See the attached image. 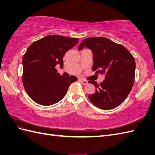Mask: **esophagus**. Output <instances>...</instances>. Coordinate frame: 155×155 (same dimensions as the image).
Returning <instances> with one entry per match:
<instances>
[{"instance_id": "34e87169", "label": "esophagus", "mask_w": 155, "mask_h": 155, "mask_svg": "<svg viewBox=\"0 0 155 155\" xmlns=\"http://www.w3.org/2000/svg\"><path fill=\"white\" fill-rule=\"evenodd\" d=\"M80 81L81 83V84L84 85H85L88 84L87 81H86L85 80H83V79H80Z\"/></svg>"}]
</instances>
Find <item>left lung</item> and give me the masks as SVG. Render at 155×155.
Listing matches in <instances>:
<instances>
[{
  "label": "left lung",
  "mask_w": 155,
  "mask_h": 155,
  "mask_svg": "<svg viewBox=\"0 0 155 155\" xmlns=\"http://www.w3.org/2000/svg\"><path fill=\"white\" fill-rule=\"evenodd\" d=\"M92 50L95 74L104 75L105 80L95 87V92L89 95V101L103 110L114 108L123 103L131 91L135 81V58L123 45L103 37H90L82 41L78 49Z\"/></svg>",
  "instance_id": "left-lung-1"
}]
</instances>
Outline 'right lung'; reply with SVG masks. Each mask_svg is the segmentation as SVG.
Returning a JSON list of instances; mask_svg holds the SVG:
<instances>
[{"label":"right lung","instance_id":"add662e5","mask_svg":"<svg viewBox=\"0 0 155 155\" xmlns=\"http://www.w3.org/2000/svg\"><path fill=\"white\" fill-rule=\"evenodd\" d=\"M79 42L78 38L51 35L30 45L23 56L22 82L31 99L49 106L62 99L71 84L78 78L60 75L56 66H63L66 52Z\"/></svg>","mask_w":155,"mask_h":155}]
</instances>
